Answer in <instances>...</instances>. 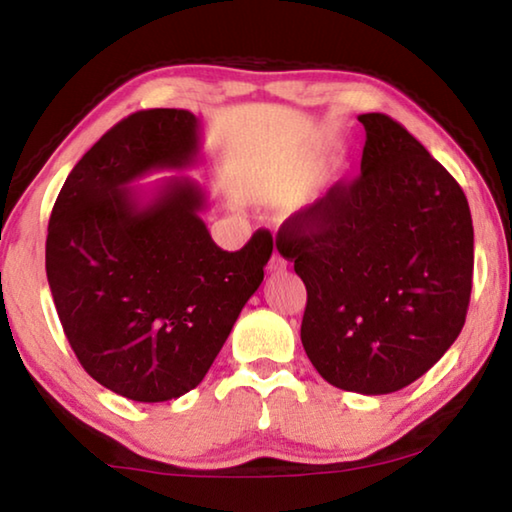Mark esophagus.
Returning <instances> with one entry per match:
<instances>
[{
  "label": "esophagus",
  "mask_w": 512,
  "mask_h": 512,
  "mask_svg": "<svg viewBox=\"0 0 512 512\" xmlns=\"http://www.w3.org/2000/svg\"><path fill=\"white\" fill-rule=\"evenodd\" d=\"M266 271L273 273V275H275V273H284V271H287V259H284V257L275 250V253L271 255V259H268Z\"/></svg>",
  "instance_id": "1"
}]
</instances>
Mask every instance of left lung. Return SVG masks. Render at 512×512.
<instances>
[{
  "label": "left lung",
  "instance_id": "1",
  "mask_svg": "<svg viewBox=\"0 0 512 512\" xmlns=\"http://www.w3.org/2000/svg\"><path fill=\"white\" fill-rule=\"evenodd\" d=\"M361 173L277 232L307 287L300 339L320 377L363 395L413 384L456 341L472 293L474 228L461 185L381 112Z\"/></svg>",
  "mask_w": 512,
  "mask_h": 512
}]
</instances>
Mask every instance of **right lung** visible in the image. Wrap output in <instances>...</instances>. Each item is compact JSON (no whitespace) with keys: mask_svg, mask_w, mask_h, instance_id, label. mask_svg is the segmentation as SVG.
Here are the masks:
<instances>
[{"mask_svg":"<svg viewBox=\"0 0 512 512\" xmlns=\"http://www.w3.org/2000/svg\"><path fill=\"white\" fill-rule=\"evenodd\" d=\"M196 153L189 110L133 112L83 155L49 216L47 280L67 341L92 379L135 402L201 384L273 253L259 230L235 253L216 246L187 178L137 203L133 180Z\"/></svg>","mask_w":512,"mask_h":512,"instance_id":"add662e5","label":"right lung"}]
</instances>
